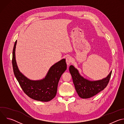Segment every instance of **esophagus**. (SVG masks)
Here are the masks:
<instances>
[{"label": "esophagus", "mask_w": 124, "mask_h": 124, "mask_svg": "<svg viewBox=\"0 0 124 124\" xmlns=\"http://www.w3.org/2000/svg\"><path fill=\"white\" fill-rule=\"evenodd\" d=\"M72 60H73V59H72V57H70V56H68V57L66 58V59L67 64L68 65H69L70 63L72 62Z\"/></svg>", "instance_id": "34e87169"}]
</instances>
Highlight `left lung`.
I'll list each match as a JSON object with an SVG mask.
<instances>
[{
    "label": "left lung",
    "instance_id": "1",
    "mask_svg": "<svg viewBox=\"0 0 124 124\" xmlns=\"http://www.w3.org/2000/svg\"><path fill=\"white\" fill-rule=\"evenodd\" d=\"M69 71L72 75L76 90L78 96L82 99L90 98L103 90L107 86L112 74L111 71L105 78L91 81L82 77L78 70L73 65L70 66Z\"/></svg>",
    "mask_w": 124,
    "mask_h": 124
}]
</instances>
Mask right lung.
Instances as JSON below:
<instances>
[{
    "label": "right lung",
    "instance_id": "1",
    "mask_svg": "<svg viewBox=\"0 0 124 124\" xmlns=\"http://www.w3.org/2000/svg\"><path fill=\"white\" fill-rule=\"evenodd\" d=\"M16 41L13 50L12 65L16 78L23 92L30 98L41 101H48L54 99L57 93L59 79L67 69L66 59H63L52 65L45 77L41 80H32L24 76L17 67L15 50Z\"/></svg>",
    "mask_w": 124,
    "mask_h": 124
}]
</instances>
